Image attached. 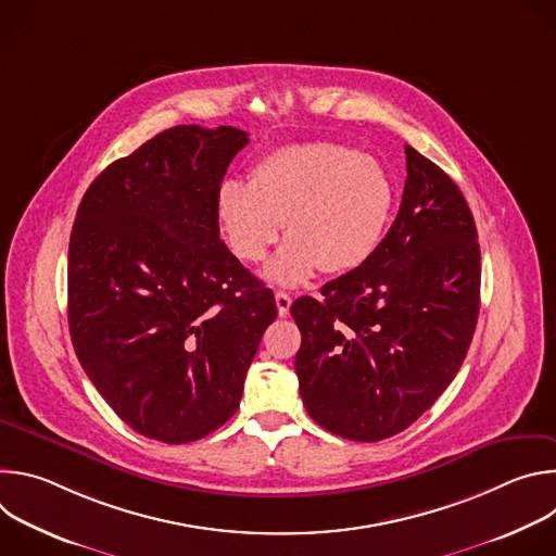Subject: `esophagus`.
I'll return each mask as SVG.
<instances>
[{"label": "esophagus", "mask_w": 556, "mask_h": 556, "mask_svg": "<svg viewBox=\"0 0 556 556\" xmlns=\"http://www.w3.org/2000/svg\"><path fill=\"white\" fill-rule=\"evenodd\" d=\"M275 301H277V312H279V316H288V312H290V303H292L290 294L279 290V292H275Z\"/></svg>", "instance_id": "esophagus-1"}]
</instances>
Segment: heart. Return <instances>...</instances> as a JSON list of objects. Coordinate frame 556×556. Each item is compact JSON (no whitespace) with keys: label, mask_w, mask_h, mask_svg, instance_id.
Listing matches in <instances>:
<instances>
[{"label":"heart","mask_w":556,"mask_h":556,"mask_svg":"<svg viewBox=\"0 0 556 556\" xmlns=\"http://www.w3.org/2000/svg\"><path fill=\"white\" fill-rule=\"evenodd\" d=\"M393 182L371 153L334 142L290 144L253 165L249 185L226 180L217 219L230 253L247 264L266 260L286 222L288 242L266 268L279 286L314 273L348 275L380 249L391 215Z\"/></svg>","instance_id":"1"}]
</instances>
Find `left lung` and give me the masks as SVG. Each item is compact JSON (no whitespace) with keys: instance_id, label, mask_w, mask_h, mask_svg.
<instances>
[{"instance_id":"obj_1","label":"left lung","mask_w":556,"mask_h":556,"mask_svg":"<svg viewBox=\"0 0 556 556\" xmlns=\"http://www.w3.org/2000/svg\"><path fill=\"white\" fill-rule=\"evenodd\" d=\"M403 202L378 253L301 296L294 358L309 418L378 442L414 425L459 371L480 314L478 228L459 187L405 144Z\"/></svg>"}]
</instances>
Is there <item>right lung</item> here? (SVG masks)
<instances>
[{"mask_svg":"<svg viewBox=\"0 0 556 556\" xmlns=\"http://www.w3.org/2000/svg\"><path fill=\"white\" fill-rule=\"evenodd\" d=\"M237 127L178 125L112 163L78 204L67 251L74 352L116 416L187 444L240 407L275 294L219 240Z\"/></svg>","mask_w":556,"mask_h":556,"instance_id":"obj_1","label":"right lung"}]
</instances>
